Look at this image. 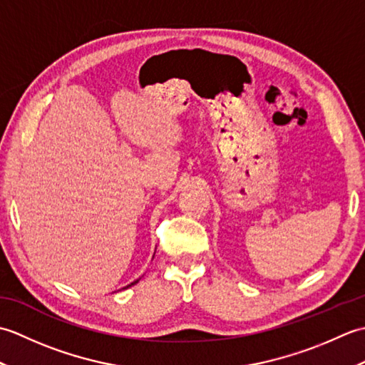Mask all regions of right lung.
I'll return each instance as SVG.
<instances>
[{
	"instance_id": "add662e5",
	"label": "right lung",
	"mask_w": 365,
	"mask_h": 365,
	"mask_svg": "<svg viewBox=\"0 0 365 365\" xmlns=\"http://www.w3.org/2000/svg\"><path fill=\"white\" fill-rule=\"evenodd\" d=\"M136 282H138V281H135V282H131V284H130V285H127V287H131V285H135ZM127 287H123V289H127Z\"/></svg>"
}]
</instances>
